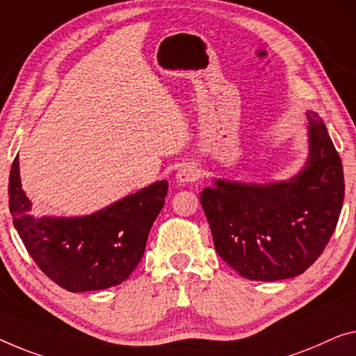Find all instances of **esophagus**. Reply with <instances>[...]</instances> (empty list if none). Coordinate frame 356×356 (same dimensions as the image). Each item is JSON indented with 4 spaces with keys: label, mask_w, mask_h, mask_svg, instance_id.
I'll use <instances>...</instances> for the list:
<instances>
[{
    "label": "esophagus",
    "mask_w": 356,
    "mask_h": 356,
    "mask_svg": "<svg viewBox=\"0 0 356 356\" xmlns=\"http://www.w3.org/2000/svg\"><path fill=\"white\" fill-rule=\"evenodd\" d=\"M198 177H200V169L192 163H187V164H184V166H180L177 174H176V179L182 184L195 182Z\"/></svg>",
    "instance_id": "obj_1"
}]
</instances>
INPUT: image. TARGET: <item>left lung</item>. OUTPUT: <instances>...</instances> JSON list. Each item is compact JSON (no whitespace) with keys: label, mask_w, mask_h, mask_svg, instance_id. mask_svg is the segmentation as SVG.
<instances>
[{"label":"left lung","mask_w":356,"mask_h":356,"mask_svg":"<svg viewBox=\"0 0 356 356\" xmlns=\"http://www.w3.org/2000/svg\"><path fill=\"white\" fill-rule=\"evenodd\" d=\"M310 155L289 182L216 180L200 195L214 248L241 277L277 281L304 273L330 243L346 184L341 156L318 115L309 113Z\"/></svg>","instance_id":"1"}]
</instances>
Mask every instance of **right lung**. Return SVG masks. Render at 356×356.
Masks as SVG:
<instances>
[{
	"label": "right lung",
	"mask_w": 356,
	"mask_h": 356,
	"mask_svg": "<svg viewBox=\"0 0 356 356\" xmlns=\"http://www.w3.org/2000/svg\"><path fill=\"white\" fill-rule=\"evenodd\" d=\"M8 193L15 230L41 272L70 293H84L129 278L144 256L168 182L152 184L86 217L36 219L20 185L17 155L10 166Z\"/></svg>",
	"instance_id": "obj_1"
}]
</instances>
